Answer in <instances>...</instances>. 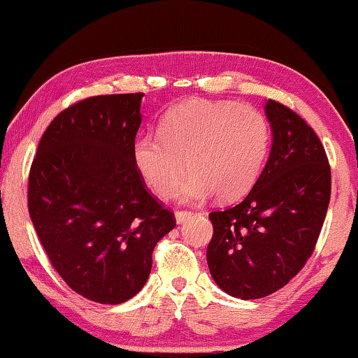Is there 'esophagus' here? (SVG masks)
Segmentation results:
<instances>
[{
	"label": "esophagus",
	"instance_id": "34e87169",
	"mask_svg": "<svg viewBox=\"0 0 358 358\" xmlns=\"http://www.w3.org/2000/svg\"><path fill=\"white\" fill-rule=\"evenodd\" d=\"M190 217H192V212H187V210H178V212H176V222L179 224H182L185 220H189Z\"/></svg>",
	"mask_w": 358,
	"mask_h": 358
}]
</instances>
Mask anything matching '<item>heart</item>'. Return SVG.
<instances>
[{
    "label": "heart",
    "mask_w": 358,
    "mask_h": 358,
    "mask_svg": "<svg viewBox=\"0 0 358 358\" xmlns=\"http://www.w3.org/2000/svg\"><path fill=\"white\" fill-rule=\"evenodd\" d=\"M161 134L146 131L135 138L131 158L141 179L161 199L192 173L179 199L202 202L210 195L223 202L252 189L272 143L267 117L233 101L190 99L164 115Z\"/></svg>",
    "instance_id": "heart-1"
}]
</instances>
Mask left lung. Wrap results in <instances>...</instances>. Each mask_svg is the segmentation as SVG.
Listing matches in <instances>:
<instances>
[{"instance_id":"1","label":"left lung","mask_w":358,"mask_h":358,"mask_svg":"<svg viewBox=\"0 0 358 358\" xmlns=\"http://www.w3.org/2000/svg\"><path fill=\"white\" fill-rule=\"evenodd\" d=\"M267 164L244 200L208 215L210 273L228 295L256 300L285 287L315 251L331 199V166L316 131L268 99Z\"/></svg>"}]
</instances>
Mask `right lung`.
Wrapping results in <instances>:
<instances>
[{
  "instance_id": "obj_1",
  "label": "right lung",
  "mask_w": 358,
  "mask_h": 358,
  "mask_svg": "<svg viewBox=\"0 0 358 358\" xmlns=\"http://www.w3.org/2000/svg\"><path fill=\"white\" fill-rule=\"evenodd\" d=\"M141 97L94 96L60 112L29 173V215L52 267L73 292L102 305L143 288L156 243L176 227L131 158Z\"/></svg>"
}]
</instances>
